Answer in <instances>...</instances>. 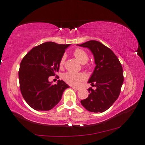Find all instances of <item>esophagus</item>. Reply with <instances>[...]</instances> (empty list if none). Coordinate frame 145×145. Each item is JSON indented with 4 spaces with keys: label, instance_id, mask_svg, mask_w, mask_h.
I'll use <instances>...</instances> for the list:
<instances>
[{
    "label": "esophagus",
    "instance_id": "1",
    "mask_svg": "<svg viewBox=\"0 0 145 145\" xmlns=\"http://www.w3.org/2000/svg\"><path fill=\"white\" fill-rule=\"evenodd\" d=\"M72 88L73 89H74V90H76V91H79V90H80V88H78V87H76L74 86H72Z\"/></svg>",
    "mask_w": 145,
    "mask_h": 145
}]
</instances>
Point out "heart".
<instances>
[{"mask_svg": "<svg viewBox=\"0 0 145 145\" xmlns=\"http://www.w3.org/2000/svg\"><path fill=\"white\" fill-rule=\"evenodd\" d=\"M74 55L77 60L82 64H85L89 60L88 54L81 49H76L74 51ZM65 55L61 56L60 61V66L62 67L65 61ZM63 78L66 83L71 85H77L85 79V75L84 73H76L74 72H67L63 76Z\"/></svg>", "mask_w": 145, "mask_h": 145, "instance_id": "b5f03b06", "label": "heart"}]
</instances>
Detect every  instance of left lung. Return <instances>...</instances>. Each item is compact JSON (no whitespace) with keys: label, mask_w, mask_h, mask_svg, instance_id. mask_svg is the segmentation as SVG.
Here are the masks:
<instances>
[{"label":"left lung","mask_w":145,"mask_h":145,"mask_svg":"<svg viewBox=\"0 0 145 145\" xmlns=\"http://www.w3.org/2000/svg\"><path fill=\"white\" fill-rule=\"evenodd\" d=\"M78 46L91 51L96 64L88 83L96 89L89 88V96L81 104L90 112H105L120 96L124 80L121 64L111 49L98 41L90 40Z\"/></svg>","instance_id":"left-lung-1"}]
</instances>
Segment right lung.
Returning a JSON list of instances; mask_svg holds the SVG:
<instances>
[{
    "mask_svg": "<svg viewBox=\"0 0 145 145\" xmlns=\"http://www.w3.org/2000/svg\"><path fill=\"white\" fill-rule=\"evenodd\" d=\"M70 45L45 42L33 47L21 61L18 72L20 91L25 101L35 110H51L69 87L60 80L57 84L52 85L48 78L59 71L60 59Z\"/></svg>",
    "mask_w": 145,
    "mask_h": 145,
    "instance_id": "obj_1",
    "label": "right lung"
}]
</instances>
